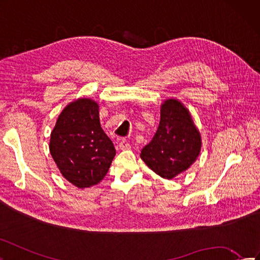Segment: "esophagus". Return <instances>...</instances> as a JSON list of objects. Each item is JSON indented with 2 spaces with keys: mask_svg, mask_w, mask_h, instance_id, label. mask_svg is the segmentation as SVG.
<instances>
[{
  "mask_svg": "<svg viewBox=\"0 0 260 260\" xmlns=\"http://www.w3.org/2000/svg\"><path fill=\"white\" fill-rule=\"evenodd\" d=\"M119 147H120V150L125 151V150H130L131 149V145L127 141V140H121V141L119 142Z\"/></svg>",
  "mask_w": 260,
  "mask_h": 260,
  "instance_id": "obj_1",
  "label": "esophagus"
}]
</instances>
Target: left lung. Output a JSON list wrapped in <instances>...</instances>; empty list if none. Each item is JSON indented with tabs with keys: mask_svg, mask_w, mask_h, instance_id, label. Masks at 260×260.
Returning a JSON list of instances; mask_svg holds the SVG:
<instances>
[{
	"mask_svg": "<svg viewBox=\"0 0 260 260\" xmlns=\"http://www.w3.org/2000/svg\"><path fill=\"white\" fill-rule=\"evenodd\" d=\"M201 136L184 104L168 98L160 105L156 133L140 156L151 170L165 179L187 171L199 156Z\"/></svg>",
	"mask_w": 260,
	"mask_h": 260,
	"instance_id": "left-lung-1",
	"label": "left lung"
}]
</instances>
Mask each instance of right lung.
Instances as JSON below:
<instances>
[{
	"instance_id": "right-lung-1",
	"label": "right lung",
	"mask_w": 260,
	"mask_h": 260,
	"mask_svg": "<svg viewBox=\"0 0 260 260\" xmlns=\"http://www.w3.org/2000/svg\"><path fill=\"white\" fill-rule=\"evenodd\" d=\"M49 150L62 176L75 187L84 189L102 181L116 150L101 127L98 104L90 98L70 103L51 131Z\"/></svg>"
}]
</instances>
